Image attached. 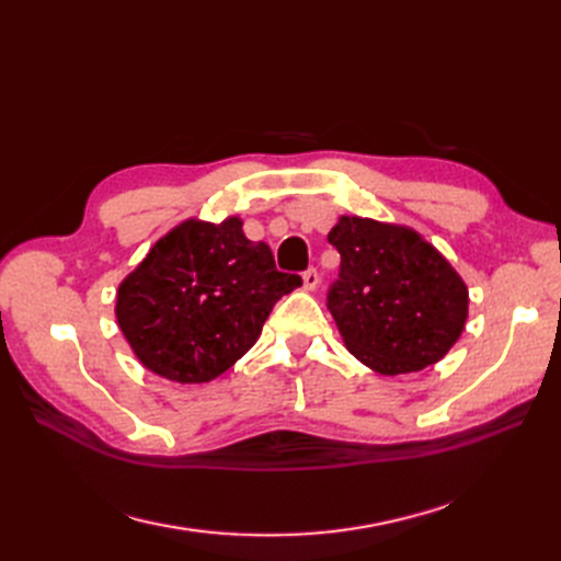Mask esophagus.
<instances>
[{
	"instance_id": "1",
	"label": "esophagus",
	"mask_w": 561,
	"mask_h": 561,
	"mask_svg": "<svg viewBox=\"0 0 561 561\" xmlns=\"http://www.w3.org/2000/svg\"><path fill=\"white\" fill-rule=\"evenodd\" d=\"M301 280H304V290H316V287H318V283H320V276H318V271H316V268H309V271H304V276H301Z\"/></svg>"
}]
</instances>
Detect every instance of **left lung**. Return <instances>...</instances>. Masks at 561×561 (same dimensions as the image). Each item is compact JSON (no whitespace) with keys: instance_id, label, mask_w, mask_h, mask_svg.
Segmentation results:
<instances>
[{"instance_id":"obj_1","label":"left lung","mask_w":561,"mask_h":561,"mask_svg":"<svg viewBox=\"0 0 561 561\" xmlns=\"http://www.w3.org/2000/svg\"><path fill=\"white\" fill-rule=\"evenodd\" d=\"M342 254L328 309L346 348L386 377L443 360L468 318V287L421 233L342 215L328 233Z\"/></svg>"}]
</instances>
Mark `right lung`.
<instances>
[{
    "mask_svg": "<svg viewBox=\"0 0 561 561\" xmlns=\"http://www.w3.org/2000/svg\"><path fill=\"white\" fill-rule=\"evenodd\" d=\"M301 285L252 243L241 217H190L151 245L116 290V322L138 360L178 383H206L257 342L274 304Z\"/></svg>",
    "mask_w": 561,
    "mask_h": 561,
    "instance_id": "1",
    "label": "right lung"
}]
</instances>
